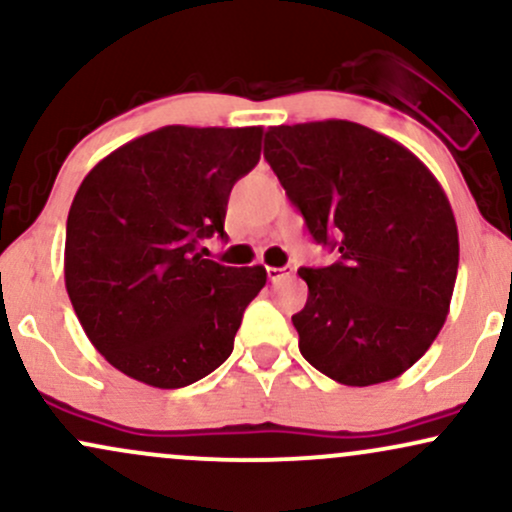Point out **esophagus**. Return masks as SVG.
<instances>
[{"label":"esophagus","mask_w":512,"mask_h":512,"mask_svg":"<svg viewBox=\"0 0 512 512\" xmlns=\"http://www.w3.org/2000/svg\"><path fill=\"white\" fill-rule=\"evenodd\" d=\"M293 274V267H267V276L269 281H279L284 279V276Z\"/></svg>","instance_id":"34e87169"}]
</instances>
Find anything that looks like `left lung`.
I'll list each match as a JSON object with an SVG mask.
<instances>
[{"label":"left lung","instance_id":"1","mask_svg":"<svg viewBox=\"0 0 512 512\" xmlns=\"http://www.w3.org/2000/svg\"><path fill=\"white\" fill-rule=\"evenodd\" d=\"M264 158L330 267H301L291 317L310 366L342 385L387 383L414 366L450 313L460 240L436 175L407 146L349 120L269 127Z\"/></svg>","mask_w":512,"mask_h":512}]
</instances>
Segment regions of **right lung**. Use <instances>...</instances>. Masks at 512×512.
<instances>
[{
	"label": "right lung",
	"instance_id": "right-lung-1",
	"mask_svg": "<svg viewBox=\"0 0 512 512\" xmlns=\"http://www.w3.org/2000/svg\"><path fill=\"white\" fill-rule=\"evenodd\" d=\"M262 127L168 125L93 166L67 216L64 284L91 344L139 383L175 390L231 356L267 269L204 260Z\"/></svg>",
	"mask_w": 512,
	"mask_h": 512
}]
</instances>
